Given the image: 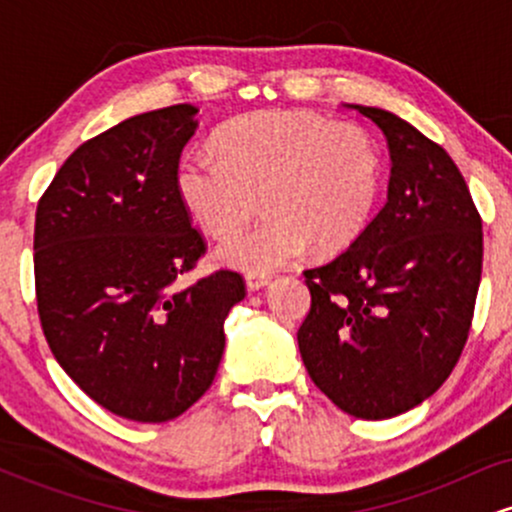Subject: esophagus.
<instances>
[{
    "instance_id": "1",
    "label": "esophagus",
    "mask_w": 512,
    "mask_h": 512,
    "mask_svg": "<svg viewBox=\"0 0 512 512\" xmlns=\"http://www.w3.org/2000/svg\"><path fill=\"white\" fill-rule=\"evenodd\" d=\"M269 279H272V276H269V274L250 272L248 276H245V284H248L250 291H257V289H262V286H267Z\"/></svg>"
}]
</instances>
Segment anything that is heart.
Wrapping results in <instances>:
<instances>
[{"mask_svg": "<svg viewBox=\"0 0 512 512\" xmlns=\"http://www.w3.org/2000/svg\"><path fill=\"white\" fill-rule=\"evenodd\" d=\"M383 158L358 125L305 110H262L228 122L214 149L180 158L175 187L187 214L211 236L269 214L219 245V257L248 272H269L317 252L344 250L373 216Z\"/></svg>", "mask_w": 512, "mask_h": 512, "instance_id": "1", "label": "heart"}]
</instances>
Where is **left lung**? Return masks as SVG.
<instances>
[{
    "mask_svg": "<svg viewBox=\"0 0 512 512\" xmlns=\"http://www.w3.org/2000/svg\"><path fill=\"white\" fill-rule=\"evenodd\" d=\"M385 134V207L334 260L305 269L298 349L346 414L390 419L431 397L460 361L481 281V216L443 146L402 117L349 105Z\"/></svg>",
    "mask_w": 512,
    "mask_h": 512,
    "instance_id": "left-lung-1",
    "label": "left lung"
}]
</instances>
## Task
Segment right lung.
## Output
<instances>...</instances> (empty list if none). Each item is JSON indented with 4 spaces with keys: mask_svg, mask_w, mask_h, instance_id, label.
Masks as SVG:
<instances>
[{
    "mask_svg": "<svg viewBox=\"0 0 512 512\" xmlns=\"http://www.w3.org/2000/svg\"><path fill=\"white\" fill-rule=\"evenodd\" d=\"M197 108L134 115L74 151L38 199L35 301L57 363L122 419L161 424L219 370L223 322L245 279L216 269L180 289L207 252L175 187Z\"/></svg>",
    "mask_w": 512,
    "mask_h": 512,
    "instance_id": "1",
    "label": "right lung"
}]
</instances>
